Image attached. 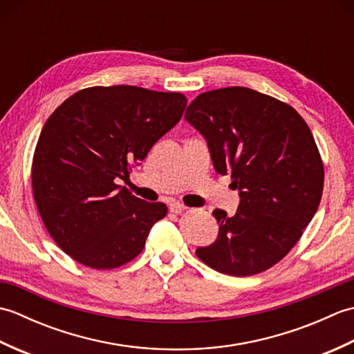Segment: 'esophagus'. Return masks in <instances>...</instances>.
Wrapping results in <instances>:
<instances>
[{"label": "esophagus", "instance_id": "esophagus-1", "mask_svg": "<svg viewBox=\"0 0 354 354\" xmlns=\"http://www.w3.org/2000/svg\"><path fill=\"white\" fill-rule=\"evenodd\" d=\"M169 208H170V212H171V213L179 214V213H183V212H184V209H185V205H184V204H179V202H171Z\"/></svg>", "mask_w": 354, "mask_h": 354}]
</instances>
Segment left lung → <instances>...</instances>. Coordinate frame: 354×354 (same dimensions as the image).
<instances>
[{"instance_id": "8db88e82", "label": "left lung", "mask_w": 354, "mask_h": 354, "mask_svg": "<svg viewBox=\"0 0 354 354\" xmlns=\"http://www.w3.org/2000/svg\"><path fill=\"white\" fill-rule=\"evenodd\" d=\"M185 120L240 196L232 217L214 209L219 234L196 255L232 277L272 268L295 246L321 202L324 165L309 126L288 103L245 86L199 94Z\"/></svg>"}]
</instances>
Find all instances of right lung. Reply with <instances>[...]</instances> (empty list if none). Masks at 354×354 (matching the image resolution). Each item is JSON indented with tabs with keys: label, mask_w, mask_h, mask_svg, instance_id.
<instances>
[{
	"label": "right lung",
	"mask_w": 354,
	"mask_h": 354,
	"mask_svg": "<svg viewBox=\"0 0 354 354\" xmlns=\"http://www.w3.org/2000/svg\"><path fill=\"white\" fill-rule=\"evenodd\" d=\"M185 95L117 85L85 88L48 117L32 164L33 196L45 228L71 259L114 269L142 251L167 214L115 184L183 117Z\"/></svg>",
	"instance_id": "1"
}]
</instances>
